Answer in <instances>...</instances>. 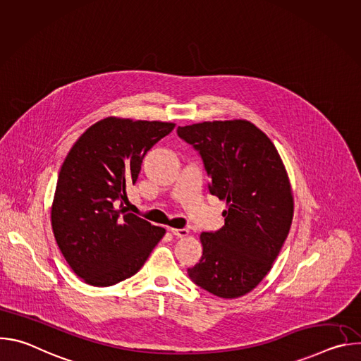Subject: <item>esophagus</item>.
<instances>
[{
	"label": "esophagus",
	"mask_w": 361,
	"mask_h": 361,
	"mask_svg": "<svg viewBox=\"0 0 361 361\" xmlns=\"http://www.w3.org/2000/svg\"><path fill=\"white\" fill-rule=\"evenodd\" d=\"M170 231L177 238H184V237L188 235V230L187 228H170Z\"/></svg>",
	"instance_id": "34e87169"
}]
</instances>
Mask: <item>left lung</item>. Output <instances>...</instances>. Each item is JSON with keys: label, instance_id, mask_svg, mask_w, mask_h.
<instances>
[{"label": "left lung", "instance_id": "obj_1", "mask_svg": "<svg viewBox=\"0 0 361 361\" xmlns=\"http://www.w3.org/2000/svg\"><path fill=\"white\" fill-rule=\"evenodd\" d=\"M177 134L198 151L210 192L227 204L224 226L201 233L202 255L187 273L217 297H241L266 277L288 235L287 171L271 140L250 121H204Z\"/></svg>", "mask_w": 361, "mask_h": 361}]
</instances>
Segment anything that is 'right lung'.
Instances as JSON below:
<instances>
[{
    "instance_id": "obj_1",
    "label": "right lung",
    "mask_w": 361,
    "mask_h": 361,
    "mask_svg": "<svg viewBox=\"0 0 361 361\" xmlns=\"http://www.w3.org/2000/svg\"><path fill=\"white\" fill-rule=\"evenodd\" d=\"M174 127L109 117L92 124L70 149L59 174L51 224L64 259L87 284L109 287L134 276L166 234L163 227L127 213L123 201L147 151Z\"/></svg>"
}]
</instances>
